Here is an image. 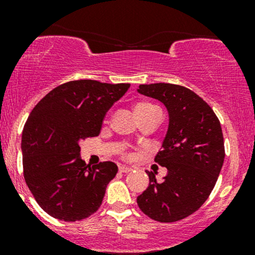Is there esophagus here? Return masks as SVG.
<instances>
[{
	"instance_id": "34e87169",
	"label": "esophagus",
	"mask_w": 255,
	"mask_h": 255,
	"mask_svg": "<svg viewBox=\"0 0 255 255\" xmlns=\"http://www.w3.org/2000/svg\"><path fill=\"white\" fill-rule=\"evenodd\" d=\"M119 171L120 172H129V171H131V168H129V166H127V165H120Z\"/></svg>"
}]
</instances>
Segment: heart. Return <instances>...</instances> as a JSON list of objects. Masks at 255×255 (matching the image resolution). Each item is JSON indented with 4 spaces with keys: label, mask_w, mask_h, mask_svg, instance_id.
Returning <instances> with one entry per match:
<instances>
[{
    "label": "heart",
    "mask_w": 255,
    "mask_h": 255,
    "mask_svg": "<svg viewBox=\"0 0 255 255\" xmlns=\"http://www.w3.org/2000/svg\"><path fill=\"white\" fill-rule=\"evenodd\" d=\"M153 109H156V107H154V105H152L151 103H146V102H141V103H137L135 105V108H134L136 116L144 115V114L148 113V111H151V110H153Z\"/></svg>",
    "instance_id": "heart-1"
}]
</instances>
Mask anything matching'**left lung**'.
<instances>
[{"label": "left lung", "instance_id": "1", "mask_svg": "<svg viewBox=\"0 0 255 255\" xmlns=\"http://www.w3.org/2000/svg\"><path fill=\"white\" fill-rule=\"evenodd\" d=\"M137 92L165 105L169 126L154 158L168 174L158 183L146 171L150 184L136 203L150 218L171 223L194 213L211 194L225 156L222 127L211 107L180 85H140Z\"/></svg>", "mask_w": 255, "mask_h": 255}]
</instances>
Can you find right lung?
I'll list each match as a JSON object with an SVG mask.
<instances>
[{"label": "right lung", "instance_id": "add662e5", "mask_svg": "<svg viewBox=\"0 0 255 255\" xmlns=\"http://www.w3.org/2000/svg\"><path fill=\"white\" fill-rule=\"evenodd\" d=\"M129 86L69 81L50 91L31 111L21 137L24 177L38 205L51 217L81 221L102 205L118 165H87L79 142L101 133L105 114Z\"/></svg>", "mask_w": 255, "mask_h": 255}]
</instances>
